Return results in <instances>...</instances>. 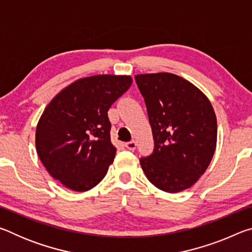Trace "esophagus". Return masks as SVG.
Here are the masks:
<instances>
[{
  "label": "esophagus",
  "mask_w": 252,
  "mask_h": 252,
  "mask_svg": "<svg viewBox=\"0 0 252 252\" xmlns=\"http://www.w3.org/2000/svg\"><path fill=\"white\" fill-rule=\"evenodd\" d=\"M126 148L127 149V150H130V151H134L135 148H136V142L133 141V140H132V141H130V142H126Z\"/></svg>",
  "instance_id": "obj_1"
}]
</instances>
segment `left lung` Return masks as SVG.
<instances>
[{
    "label": "left lung",
    "mask_w": 252,
    "mask_h": 252,
    "mask_svg": "<svg viewBox=\"0 0 252 252\" xmlns=\"http://www.w3.org/2000/svg\"><path fill=\"white\" fill-rule=\"evenodd\" d=\"M147 105L155 149L140 159L148 180L176 193L193 186L217 146V118L208 97L172 73L135 75Z\"/></svg>",
    "instance_id": "left-lung-1"
}]
</instances>
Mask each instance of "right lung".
Segmentation results:
<instances>
[{"instance_id": "right-lung-1", "label": "right lung", "mask_w": 252, "mask_h": 252, "mask_svg": "<svg viewBox=\"0 0 252 252\" xmlns=\"http://www.w3.org/2000/svg\"><path fill=\"white\" fill-rule=\"evenodd\" d=\"M131 84L127 75H93L53 97L36 126L35 147L55 180L83 192L105 177L117 151L108 111Z\"/></svg>"}]
</instances>
